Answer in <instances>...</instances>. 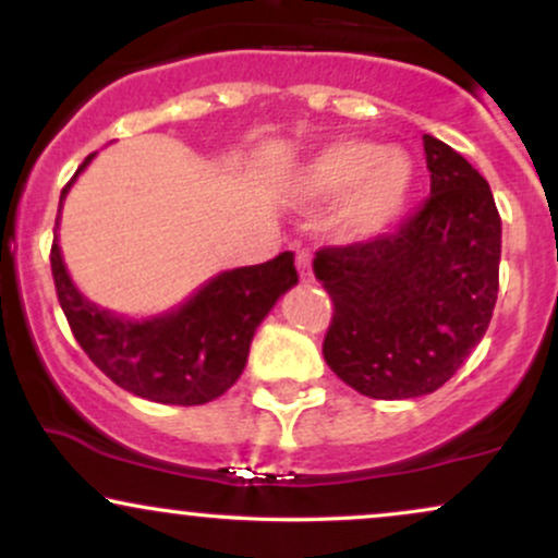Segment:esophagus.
I'll return each instance as SVG.
<instances>
[{"mask_svg":"<svg viewBox=\"0 0 558 558\" xmlns=\"http://www.w3.org/2000/svg\"><path fill=\"white\" fill-rule=\"evenodd\" d=\"M293 252H296V267H299V275H301V283H315L310 254H306L301 246H293Z\"/></svg>","mask_w":558,"mask_h":558,"instance_id":"1","label":"esophagus"}]
</instances>
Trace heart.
<instances>
[{"mask_svg":"<svg viewBox=\"0 0 558 558\" xmlns=\"http://www.w3.org/2000/svg\"><path fill=\"white\" fill-rule=\"evenodd\" d=\"M414 168L401 149L341 138L306 165L304 191L315 202L343 196L341 220L351 235H377L393 226L412 194Z\"/></svg>","mask_w":558,"mask_h":558,"instance_id":"b5f03b06","label":"heart"}]
</instances>
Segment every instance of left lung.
Returning a JSON list of instances; mask_svg holds the SVG:
<instances>
[{
  "instance_id": "obj_1",
  "label": "left lung",
  "mask_w": 558,
  "mask_h": 558,
  "mask_svg": "<svg viewBox=\"0 0 558 558\" xmlns=\"http://www.w3.org/2000/svg\"><path fill=\"white\" fill-rule=\"evenodd\" d=\"M422 144L430 196L388 233L315 257L332 301L325 362L369 399H414L451 380L498 296L501 217L490 185L444 141Z\"/></svg>"
}]
</instances>
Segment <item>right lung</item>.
I'll use <instances>...</instances> for the list:
<instances>
[{
  "label": "right lung",
  "instance_id": "add662e5",
  "mask_svg": "<svg viewBox=\"0 0 558 558\" xmlns=\"http://www.w3.org/2000/svg\"><path fill=\"white\" fill-rule=\"evenodd\" d=\"M92 159L94 155L83 159L62 198ZM49 262L57 299L88 360L114 386L172 407H196L226 393L246 367L257 325L299 283L293 254L283 252L262 265L217 275L183 306L138 323L110 315L81 296L65 270L57 235Z\"/></svg>",
  "mask_w": 558,
  "mask_h": 558
}]
</instances>
